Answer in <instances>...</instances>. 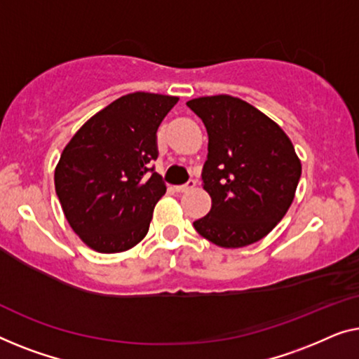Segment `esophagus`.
<instances>
[{"instance_id": "34e87169", "label": "esophagus", "mask_w": 359, "mask_h": 359, "mask_svg": "<svg viewBox=\"0 0 359 359\" xmlns=\"http://www.w3.org/2000/svg\"><path fill=\"white\" fill-rule=\"evenodd\" d=\"M195 185H196V180L190 179L189 182H187V184H182V185L175 187V191H179V194H184V191H189L190 189H194Z\"/></svg>"}]
</instances>
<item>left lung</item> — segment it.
<instances>
[{"mask_svg":"<svg viewBox=\"0 0 359 359\" xmlns=\"http://www.w3.org/2000/svg\"><path fill=\"white\" fill-rule=\"evenodd\" d=\"M187 105L208 133L201 180L211 210L194 228L226 249L254 244L280 223L294 198L301 177L294 146L273 120L237 97L211 95Z\"/></svg>","mask_w":359,"mask_h":359,"instance_id":"8db88e82","label":"left lung"}]
</instances>
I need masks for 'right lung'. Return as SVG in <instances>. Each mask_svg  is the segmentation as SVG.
<instances>
[{
  "mask_svg": "<svg viewBox=\"0 0 359 359\" xmlns=\"http://www.w3.org/2000/svg\"><path fill=\"white\" fill-rule=\"evenodd\" d=\"M177 97L133 93L89 118L60 156L55 190L73 231L102 254L128 250L148 234L165 194L154 170L158 131Z\"/></svg>",
  "mask_w": 359,
  "mask_h": 359,
  "instance_id": "add662e5",
  "label": "right lung"
}]
</instances>
